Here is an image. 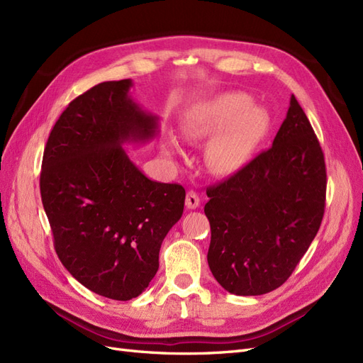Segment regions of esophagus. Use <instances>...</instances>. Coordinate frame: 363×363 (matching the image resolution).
<instances>
[{
	"instance_id": "34e87169",
	"label": "esophagus",
	"mask_w": 363,
	"mask_h": 363,
	"mask_svg": "<svg viewBox=\"0 0 363 363\" xmlns=\"http://www.w3.org/2000/svg\"><path fill=\"white\" fill-rule=\"evenodd\" d=\"M199 206H200L199 194H196L195 191H188V194H186V207L194 211V208H196Z\"/></svg>"
}]
</instances>
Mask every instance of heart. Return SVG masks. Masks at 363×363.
<instances>
[{
  "mask_svg": "<svg viewBox=\"0 0 363 363\" xmlns=\"http://www.w3.org/2000/svg\"><path fill=\"white\" fill-rule=\"evenodd\" d=\"M269 128L265 107L252 104L242 92H227L195 106L182 121V133L189 139H206V163L215 174L230 175L242 169ZM168 156L177 155L175 140L163 142Z\"/></svg>",
  "mask_w": 363,
  "mask_h": 363,
  "instance_id": "heart-1",
  "label": "heart"
}]
</instances>
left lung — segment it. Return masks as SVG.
<instances>
[{
  "instance_id": "8db88e82",
  "label": "left lung",
  "mask_w": 363,
  "mask_h": 363,
  "mask_svg": "<svg viewBox=\"0 0 363 363\" xmlns=\"http://www.w3.org/2000/svg\"><path fill=\"white\" fill-rule=\"evenodd\" d=\"M325 186L320 142L292 95L272 147L206 191L216 281L242 296L281 286L320 230Z\"/></svg>"
}]
</instances>
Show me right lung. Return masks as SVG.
Masks as SVG:
<instances>
[{"instance_id": "add662e5", "label": "right lung", "mask_w": 363, "mask_h": 363, "mask_svg": "<svg viewBox=\"0 0 363 363\" xmlns=\"http://www.w3.org/2000/svg\"><path fill=\"white\" fill-rule=\"evenodd\" d=\"M130 79L77 96L52 127L40 195L63 267L84 288L127 301L159 269L164 236L179 221L184 188L148 179L124 145L159 133V118L131 98Z\"/></svg>"}]
</instances>
